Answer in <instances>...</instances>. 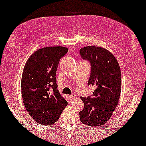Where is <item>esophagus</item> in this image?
I'll list each match as a JSON object with an SVG mask.
<instances>
[{
	"mask_svg": "<svg viewBox=\"0 0 146 146\" xmlns=\"http://www.w3.org/2000/svg\"><path fill=\"white\" fill-rule=\"evenodd\" d=\"M69 98H70V99L72 100H74L76 97V94H72L71 95H70Z\"/></svg>",
	"mask_w": 146,
	"mask_h": 146,
	"instance_id": "esophagus-1",
	"label": "esophagus"
}]
</instances>
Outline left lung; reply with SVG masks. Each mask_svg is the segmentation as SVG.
<instances>
[{"instance_id":"obj_1","label":"left lung","mask_w":146,"mask_h":146,"mask_svg":"<svg viewBox=\"0 0 146 146\" xmlns=\"http://www.w3.org/2000/svg\"><path fill=\"white\" fill-rule=\"evenodd\" d=\"M80 54L91 65L88 85L96 87L93 95L81 97L84 108L79 112L80 119L85 125L100 126L109 120L119 102L120 68L114 56L103 48L84 47Z\"/></svg>"}]
</instances>
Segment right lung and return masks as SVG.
<instances>
[{
    "instance_id": "right-lung-1",
    "label": "right lung",
    "mask_w": 146,
    "mask_h": 146,
    "mask_svg": "<svg viewBox=\"0 0 146 146\" xmlns=\"http://www.w3.org/2000/svg\"><path fill=\"white\" fill-rule=\"evenodd\" d=\"M68 50L62 46L45 47L34 52L24 68L21 92L24 105L37 123H55L68 105L57 89L56 70L60 60Z\"/></svg>"
}]
</instances>
